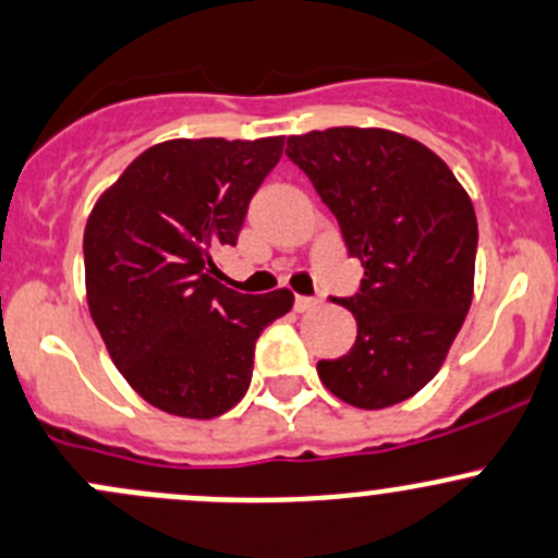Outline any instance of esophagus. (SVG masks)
<instances>
[{
	"instance_id": "esophagus-1",
	"label": "esophagus",
	"mask_w": 558,
	"mask_h": 558,
	"mask_svg": "<svg viewBox=\"0 0 558 558\" xmlns=\"http://www.w3.org/2000/svg\"><path fill=\"white\" fill-rule=\"evenodd\" d=\"M317 306V301L314 298H306V295H295V312H312V308Z\"/></svg>"
}]
</instances>
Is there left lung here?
<instances>
[{
  "mask_svg": "<svg viewBox=\"0 0 558 558\" xmlns=\"http://www.w3.org/2000/svg\"><path fill=\"white\" fill-rule=\"evenodd\" d=\"M287 157L339 219L361 292L347 355L319 361L336 399L385 410L442 368L474 295L477 217L453 170L428 146L383 126H330L287 137Z\"/></svg>",
  "mask_w": 558,
  "mask_h": 558,
  "instance_id": "left-lung-1",
  "label": "left lung"
}]
</instances>
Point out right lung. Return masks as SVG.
I'll return each mask as SVG.
<instances>
[{"label": "right lung", "instance_id": "right-lung-1", "mask_svg": "<svg viewBox=\"0 0 558 558\" xmlns=\"http://www.w3.org/2000/svg\"><path fill=\"white\" fill-rule=\"evenodd\" d=\"M284 137H175L137 154L84 230L86 303L130 388L168 415L208 421L244 399L255 344L290 290L241 295L219 281L246 206Z\"/></svg>", "mask_w": 558, "mask_h": 558}]
</instances>
